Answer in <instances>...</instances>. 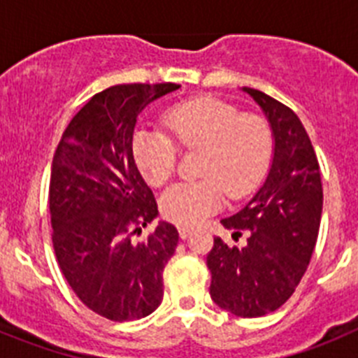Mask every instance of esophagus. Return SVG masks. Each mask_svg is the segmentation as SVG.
I'll return each mask as SVG.
<instances>
[{
    "label": "esophagus",
    "mask_w": 358,
    "mask_h": 358,
    "mask_svg": "<svg viewBox=\"0 0 358 358\" xmlns=\"http://www.w3.org/2000/svg\"><path fill=\"white\" fill-rule=\"evenodd\" d=\"M192 231H194V227H188V226H179V236H181L182 240L188 238L189 235H192Z\"/></svg>",
    "instance_id": "34e87169"
}]
</instances>
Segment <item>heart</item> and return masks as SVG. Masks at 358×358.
Wrapping results in <instances>:
<instances>
[{"label": "heart", "mask_w": 358, "mask_h": 358, "mask_svg": "<svg viewBox=\"0 0 358 358\" xmlns=\"http://www.w3.org/2000/svg\"><path fill=\"white\" fill-rule=\"evenodd\" d=\"M163 125L170 136L141 127L131 140L132 159L148 185L161 186L176 172V144L201 152V179L173 185L161 195V211L172 222L195 226L222 206L226 194L231 199L248 195L267 172L273 132L262 116L240 113L218 98L201 96L170 107Z\"/></svg>", "instance_id": "1"}]
</instances>
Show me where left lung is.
Listing matches in <instances>:
<instances>
[{"mask_svg":"<svg viewBox=\"0 0 358 358\" xmlns=\"http://www.w3.org/2000/svg\"><path fill=\"white\" fill-rule=\"evenodd\" d=\"M267 116L274 156L264 185L233 217L222 218L242 248L220 236L206 258L211 299L238 317H262L294 294L310 264L322 213L317 156L296 113L252 87H243Z\"/></svg>","mask_w":358,"mask_h":358,"instance_id":"8db88e82","label":"left lung"}]
</instances>
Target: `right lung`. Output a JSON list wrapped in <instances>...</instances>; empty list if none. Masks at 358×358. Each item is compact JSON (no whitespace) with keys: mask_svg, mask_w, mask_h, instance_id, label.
Masks as SVG:
<instances>
[{"mask_svg":"<svg viewBox=\"0 0 358 358\" xmlns=\"http://www.w3.org/2000/svg\"><path fill=\"white\" fill-rule=\"evenodd\" d=\"M181 85L122 84L96 93L57 145L50 177L53 249L62 274L87 308L110 321L152 314L163 299V268L179 233L159 222L152 189L132 159L136 120Z\"/></svg>","mask_w":358,"mask_h":358,"instance_id":"add662e5","label":"right lung"}]
</instances>
